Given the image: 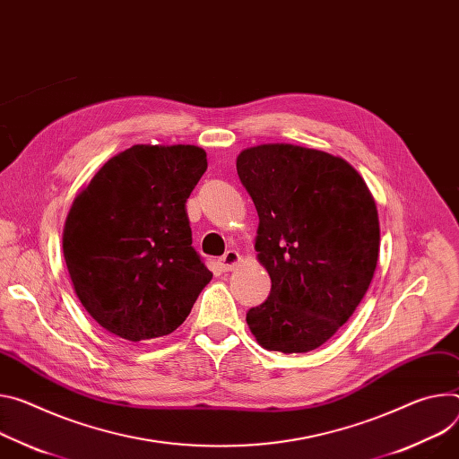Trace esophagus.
<instances>
[{
  "mask_svg": "<svg viewBox=\"0 0 459 459\" xmlns=\"http://www.w3.org/2000/svg\"><path fill=\"white\" fill-rule=\"evenodd\" d=\"M239 262H241L239 253L234 251V248H230V251H227V253L220 258V267H221V271L229 273V271H234Z\"/></svg>",
  "mask_w": 459,
  "mask_h": 459,
  "instance_id": "esophagus-1",
  "label": "esophagus"
}]
</instances>
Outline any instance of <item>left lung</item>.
Segmentation results:
<instances>
[{
  "label": "left lung",
  "mask_w": 459,
  "mask_h": 459,
  "mask_svg": "<svg viewBox=\"0 0 459 459\" xmlns=\"http://www.w3.org/2000/svg\"><path fill=\"white\" fill-rule=\"evenodd\" d=\"M241 185L258 211L255 248L271 276L247 324L269 351L306 353L355 313L379 260L377 204L342 157L297 144L245 148Z\"/></svg>",
  "instance_id": "left-lung-1"
}]
</instances>
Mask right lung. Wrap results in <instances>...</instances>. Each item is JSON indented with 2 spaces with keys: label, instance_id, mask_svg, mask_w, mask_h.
I'll return each mask as SVG.
<instances>
[{
  "label": "right lung",
  "instance_id": "obj_1",
  "mask_svg": "<svg viewBox=\"0 0 459 459\" xmlns=\"http://www.w3.org/2000/svg\"><path fill=\"white\" fill-rule=\"evenodd\" d=\"M206 166L199 146L135 144L76 194L62 236L65 265L82 306L113 335H169L212 280L192 247L185 204Z\"/></svg>",
  "mask_w": 459,
  "mask_h": 459
}]
</instances>
